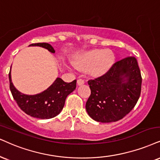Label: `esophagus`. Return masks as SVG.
I'll return each mask as SVG.
<instances>
[{
    "mask_svg": "<svg viewBox=\"0 0 160 160\" xmlns=\"http://www.w3.org/2000/svg\"><path fill=\"white\" fill-rule=\"evenodd\" d=\"M84 84V81L83 79H81V78H79V79L77 80V84H78V86L82 85V84Z\"/></svg>",
    "mask_w": 160,
    "mask_h": 160,
    "instance_id": "obj_1",
    "label": "esophagus"
}]
</instances>
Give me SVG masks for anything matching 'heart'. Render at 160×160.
Here are the masks:
<instances>
[{
    "label": "heart",
    "mask_w": 160,
    "mask_h": 160,
    "mask_svg": "<svg viewBox=\"0 0 160 160\" xmlns=\"http://www.w3.org/2000/svg\"><path fill=\"white\" fill-rule=\"evenodd\" d=\"M116 62V56L111 50L95 49L80 55L75 61L76 68L87 70L94 77L104 76L111 69Z\"/></svg>",
    "instance_id": "obj_1"
}]
</instances>
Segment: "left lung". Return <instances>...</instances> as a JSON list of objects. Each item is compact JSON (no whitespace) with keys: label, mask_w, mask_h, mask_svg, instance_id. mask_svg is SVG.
I'll list each match as a JSON object with an SVG mask.
<instances>
[{"label":"left lung","mask_w":160,"mask_h":160,"mask_svg":"<svg viewBox=\"0 0 160 160\" xmlns=\"http://www.w3.org/2000/svg\"><path fill=\"white\" fill-rule=\"evenodd\" d=\"M91 94L86 110L92 119L119 121L134 108L141 92L142 76L134 57L115 63L106 74L88 81Z\"/></svg>","instance_id":"1"}]
</instances>
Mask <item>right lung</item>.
<instances>
[{
	"label": "right lung",
	"instance_id": "add662e5",
	"mask_svg": "<svg viewBox=\"0 0 160 160\" xmlns=\"http://www.w3.org/2000/svg\"><path fill=\"white\" fill-rule=\"evenodd\" d=\"M29 47H41L50 52H55L54 48L48 43L32 44ZM9 78V88L19 108L29 116L41 119H52L58 115L64 108L66 98L76 88V80L67 83L61 78H56L47 90L35 95H27L18 91L14 86L11 69Z\"/></svg>",
	"mask_w": 160,
	"mask_h": 160
}]
</instances>
